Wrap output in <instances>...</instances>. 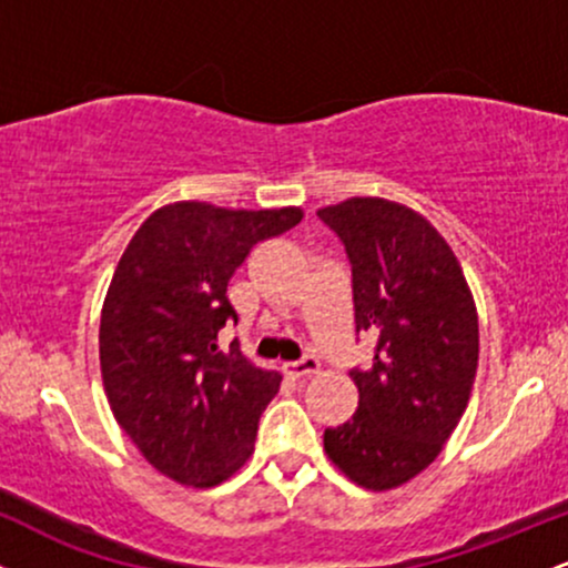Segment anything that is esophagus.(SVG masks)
<instances>
[{
  "instance_id": "1",
  "label": "esophagus",
  "mask_w": 568,
  "mask_h": 568,
  "mask_svg": "<svg viewBox=\"0 0 568 568\" xmlns=\"http://www.w3.org/2000/svg\"><path fill=\"white\" fill-rule=\"evenodd\" d=\"M317 368H321V361H317L315 355H306V357H302V361L285 363L283 366L285 374L293 376V379H304V376L317 374Z\"/></svg>"
}]
</instances>
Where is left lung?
I'll use <instances>...</instances> for the list:
<instances>
[{
  "instance_id": "1",
  "label": "left lung",
  "mask_w": 568,
  "mask_h": 568,
  "mask_svg": "<svg viewBox=\"0 0 568 568\" xmlns=\"http://www.w3.org/2000/svg\"><path fill=\"white\" fill-rule=\"evenodd\" d=\"M352 266L355 331L376 334L361 400L323 435L331 462L371 491L419 475L465 414L478 368V312L454 251L425 216L382 197L317 211Z\"/></svg>"
}]
</instances>
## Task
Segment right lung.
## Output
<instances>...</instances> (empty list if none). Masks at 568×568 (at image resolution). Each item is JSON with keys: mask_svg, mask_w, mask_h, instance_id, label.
<instances>
[{"mask_svg": "<svg viewBox=\"0 0 568 568\" xmlns=\"http://www.w3.org/2000/svg\"><path fill=\"white\" fill-rule=\"evenodd\" d=\"M302 216L173 202L143 221L116 264L98 334L103 387L120 427L175 484L216 486L253 452L280 376L237 344L219 349V331L237 323L226 285L253 245Z\"/></svg>", "mask_w": 568, "mask_h": 568, "instance_id": "1", "label": "right lung"}]
</instances>
